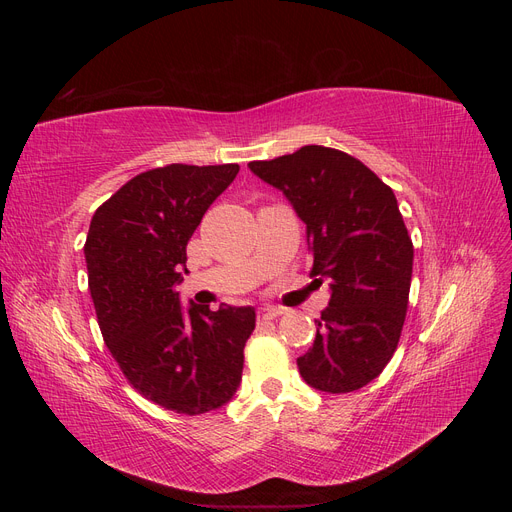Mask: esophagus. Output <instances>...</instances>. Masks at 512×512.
<instances>
[{
	"mask_svg": "<svg viewBox=\"0 0 512 512\" xmlns=\"http://www.w3.org/2000/svg\"><path fill=\"white\" fill-rule=\"evenodd\" d=\"M282 314L284 312L280 307H260L256 318H258V322H265V320H275L277 316H282Z\"/></svg>",
	"mask_w": 512,
	"mask_h": 512,
	"instance_id": "esophagus-1",
	"label": "esophagus"
}]
</instances>
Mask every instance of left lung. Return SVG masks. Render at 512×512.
<instances>
[{"instance_id":"left-lung-1","label":"left lung","mask_w":512,"mask_h":512,"mask_svg":"<svg viewBox=\"0 0 512 512\" xmlns=\"http://www.w3.org/2000/svg\"><path fill=\"white\" fill-rule=\"evenodd\" d=\"M247 166L290 200L307 226L309 275L331 288L314 346L297 359L303 380L324 393L363 389L393 359L408 309L414 247L393 190L322 145Z\"/></svg>"}]
</instances>
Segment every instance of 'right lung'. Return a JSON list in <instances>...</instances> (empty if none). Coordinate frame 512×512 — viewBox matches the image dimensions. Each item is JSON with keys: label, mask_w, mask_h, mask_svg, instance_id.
<instances>
[{"label": "right lung", "mask_w": 512, "mask_h": 512, "mask_svg": "<svg viewBox=\"0 0 512 512\" xmlns=\"http://www.w3.org/2000/svg\"><path fill=\"white\" fill-rule=\"evenodd\" d=\"M239 164H168L136 175L91 218L85 262L104 344L145 399L205 414L237 393L254 307H181L185 245Z\"/></svg>", "instance_id": "1"}]
</instances>
